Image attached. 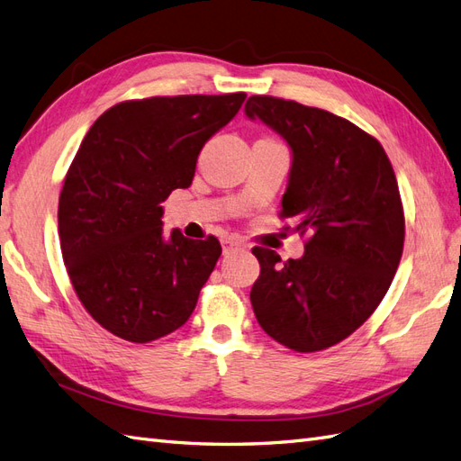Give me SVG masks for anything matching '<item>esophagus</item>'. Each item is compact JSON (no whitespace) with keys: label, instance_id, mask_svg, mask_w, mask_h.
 Here are the masks:
<instances>
[{"label":"esophagus","instance_id":"esophagus-1","mask_svg":"<svg viewBox=\"0 0 461 461\" xmlns=\"http://www.w3.org/2000/svg\"><path fill=\"white\" fill-rule=\"evenodd\" d=\"M246 244L239 239V236H227V239H222V254H232L234 250H240Z\"/></svg>","mask_w":461,"mask_h":461}]
</instances>
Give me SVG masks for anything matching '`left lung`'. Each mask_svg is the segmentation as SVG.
<instances>
[{
  "mask_svg": "<svg viewBox=\"0 0 461 461\" xmlns=\"http://www.w3.org/2000/svg\"><path fill=\"white\" fill-rule=\"evenodd\" d=\"M246 116L287 140L293 167L279 217L308 236L301 259L252 248L261 267L254 314L289 349L323 351L363 326L400 266L405 217L395 174L376 138L328 110L254 95Z\"/></svg>",
  "mask_w": 461,
  "mask_h": 461,
  "instance_id": "8db88e82",
  "label": "left lung"
}]
</instances>
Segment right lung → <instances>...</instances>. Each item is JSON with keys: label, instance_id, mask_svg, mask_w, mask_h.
I'll return each mask as SVG.
<instances>
[{"label": "right lung", "instance_id": "add662e5", "mask_svg": "<svg viewBox=\"0 0 461 461\" xmlns=\"http://www.w3.org/2000/svg\"><path fill=\"white\" fill-rule=\"evenodd\" d=\"M246 93L123 101L93 123L58 205L61 256L95 321L131 343L184 326L221 256L213 234L163 232V203L188 188L197 155Z\"/></svg>", "mask_w": 461, "mask_h": 461}]
</instances>
